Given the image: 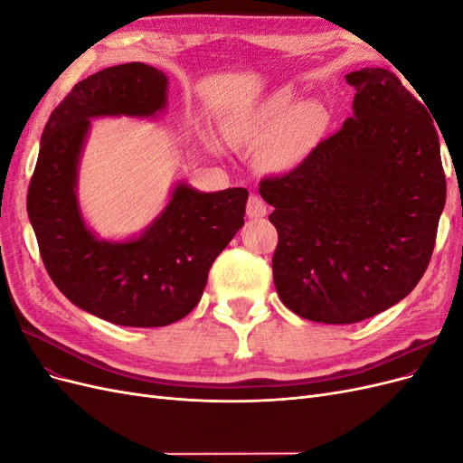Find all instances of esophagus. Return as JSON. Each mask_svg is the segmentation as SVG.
<instances>
[{"label":"esophagus","instance_id":"esophagus-1","mask_svg":"<svg viewBox=\"0 0 463 463\" xmlns=\"http://www.w3.org/2000/svg\"><path fill=\"white\" fill-rule=\"evenodd\" d=\"M269 208H266V203L259 197V194H250L247 201V216L249 218H264Z\"/></svg>","mask_w":463,"mask_h":463}]
</instances>
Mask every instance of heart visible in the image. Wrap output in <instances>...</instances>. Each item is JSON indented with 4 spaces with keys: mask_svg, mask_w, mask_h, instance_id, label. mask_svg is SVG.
I'll list each match as a JSON object with an SVG mask.
<instances>
[{
    "mask_svg": "<svg viewBox=\"0 0 463 463\" xmlns=\"http://www.w3.org/2000/svg\"><path fill=\"white\" fill-rule=\"evenodd\" d=\"M322 128L325 114L318 106H298L289 90H279L259 108L249 129L240 133V141L270 143L264 152V162L279 170L296 160L315 141Z\"/></svg>",
    "mask_w": 463,
    "mask_h": 463,
    "instance_id": "b5f03b06",
    "label": "heart"
}]
</instances>
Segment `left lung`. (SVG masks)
I'll use <instances>...</instances> for the list:
<instances>
[{
	"instance_id": "left-lung-1",
	"label": "left lung",
	"mask_w": 463,
	"mask_h": 463,
	"mask_svg": "<svg viewBox=\"0 0 463 463\" xmlns=\"http://www.w3.org/2000/svg\"><path fill=\"white\" fill-rule=\"evenodd\" d=\"M345 80L357 90L354 118L259 187L274 206L278 296L289 311L326 325L371 318L411 293L446 203L430 109L388 69H361Z\"/></svg>"
}]
</instances>
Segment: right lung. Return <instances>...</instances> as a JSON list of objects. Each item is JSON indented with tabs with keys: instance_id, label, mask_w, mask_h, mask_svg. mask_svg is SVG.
Returning <instances> with one entry per match:
<instances>
[{
	"instance_id": "obj_1",
	"label": "right lung",
	"mask_w": 463,
	"mask_h": 463,
	"mask_svg": "<svg viewBox=\"0 0 463 463\" xmlns=\"http://www.w3.org/2000/svg\"><path fill=\"white\" fill-rule=\"evenodd\" d=\"M167 79L141 61L77 82L42 133L26 210L42 262L79 309L119 326H167L197 303L216 257L243 226V187L199 193L179 184L164 213L131 241H102L77 203V165L90 118H150L165 106Z\"/></svg>"
}]
</instances>
